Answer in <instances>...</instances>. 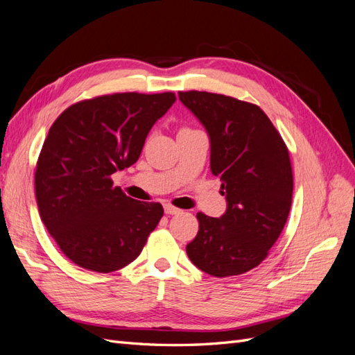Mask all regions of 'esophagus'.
I'll list each match as a JSON object with an SVG mask.
<instances>
[{"label":"esophagus","instance_id":"obj_1","mask_svg":"<svg viewBox=\"0 0 355 355\" xmlns=\"http://www.w3.org/2000/svg\"><path fill=\"white\" fill-rule=\"evenodd\" d=\"M164 211H166V214H178V213H180V210L178 207H175V206H171V204H164Z\"/></svg>","mask_w":355,"mask_h":355}]
</instances>
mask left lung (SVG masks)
Wrapping results in <instances>:
<instances>
[{
	"instance_id": "left-lung-1",
	"label": "left lung",
	"mask_w": 355,
	"mask_h": 355,
	"mask_svg": "<svg viewBox=\"0 0 355 355\" xmlns=\"http://www.w3.org/2000/svg\"><path fill=\"white\" fill-rule=\"evenodd\" d=\"M210 137V168L220 178L227 211L198 213L187 245L191 262L213 277L240 275L268 256L284 228L293 194L287 146L257 105L207 92H179Z\"/></svg>"
}]
</instances>
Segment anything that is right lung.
I'll return each instance as SVG.
<instances>
[{"instance_id": "1", "label": "right lung", "mask_w": 355, "mask_h": 355, "mask_svg": "<svg viewBox=\"0 0 355 355\" xmlns=\"http://www.w3.org/2000/svg\"><path fill=\"white\" fill-rule=\"evenodd\" d=\"M176 96L114 93L81 101L50 127L35 168L41 220L68 259L112 272L141 254L163 218L159 202L127 197L111 176L135 164Z\"/></svg>"}]
</instances>
